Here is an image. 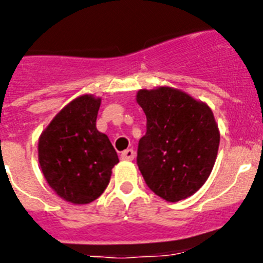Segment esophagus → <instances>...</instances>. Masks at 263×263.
Segmentation results:
<instances>
[{
    "label": "esophagus",
    "instance_id": "1",
    "mask_svg": "<svg viewBox=\"0 0 263 263\" xmlns=\"http://www.w3.org/2000/svg\"><path fill=\"white\" fill-rule=\"evenodd\" d=\"M120 157H122V159H124V161H132V159L135 158L134 149H126V151L122 152Z\"/></svg>",
    "mask_w": 263,
    "mask_h": 263
}]
</instances>
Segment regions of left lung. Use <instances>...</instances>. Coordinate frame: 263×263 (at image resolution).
<instances>
[{
    "label": "left lung",
    "instance_id": "obj_1",
    "mask_svg": "<svg viewBox=\"0 0 263 263\" xmlns=\"http://www.w3.org/2000/svg\"><path fill=\"white\" fill-rule=\"evenodd\" d=\"M137 102L146 115L137 166L146 185L176 202L197 192L209 178L219 148V131L206 104L168 87L141 89Z\"/></svg>",
    "mask_w": 263,
    "mask_h": 263
}]
</instances>
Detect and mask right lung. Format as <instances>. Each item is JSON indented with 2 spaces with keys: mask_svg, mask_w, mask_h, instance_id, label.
Returning a JSON list of instances; mask_svg holds the SVG:
<instances>
[{
  "mask_svg": "<svg viewBox=\"0 0 263 263\" xmlns=\"http://www.w3.org/2000/svg\"><path fill=\"white\" fill-rule=\"evenodd\" d=\"M100 98L80 96L58 112L39 140L46 181L63 200L89 203L106 190L119 159L109 137L96 128Z\"/></svg>",
  "mask_w": 263,
  "mask_h": 263,
  "instance_id": "right-lung-1",
  "label": "right lung"
}]
</instances>
